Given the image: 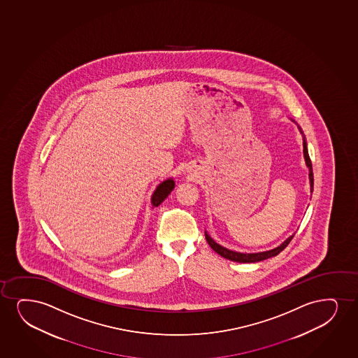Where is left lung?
<instances>
[{
	"mask_svg": "<svg viewBox=\"0 0 358 358\" xmlns=\"http://www.w3.org/2000/svg\"><path fill=\"white\" fill-rule=\"evenodd\" d=\"M303 157L306 161V166L310 169V182H311V192L313 191V163L308 156V145L306 141H303ZM294 235L290 236L289 238L282 243L281 245H278L277 248L272 249V250H267V252H262V253H253V254H245V253H237L234 250H229V249L224 248L222 245L215 243L206 232V240L208 242V245H210V248L213 249L214 252H217L219 255H222V258L229 259L231 262H236V263H257V262H262L267 258H271V257H276L277 254L281 253L282 250L289 245L290 241L293 240Z\"/></svg>",
	"mask_w": 358,
	"mask_h": 358,
	"instance_id": "1",
	"label": "left lung"
}]
</instances>
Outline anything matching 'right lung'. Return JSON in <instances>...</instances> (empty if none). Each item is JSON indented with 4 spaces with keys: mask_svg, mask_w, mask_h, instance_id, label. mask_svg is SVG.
Segmentation results:
<instances>
[{
    "mask_svg": "<svg viewBox=\"0 0 358 358\" xmlns=\"http://www.w3.org/2000/svg\"><path fill=\"white\" fill-rule=\"evenodd\" d=\"M173 189H174V181L172 179H168V180L163 181L162 184H159L156 191H155L154 195H152V199H151L154 207H157V206L162 203L163 201L167 199V196L171 194Z\"/></svg>",
    "mask_w": 358,
    "mask_h": 358,
    "instance_id": "obj_1",
    "label": "right lung"
}]
</instances>
